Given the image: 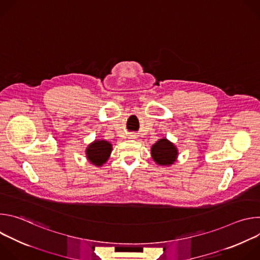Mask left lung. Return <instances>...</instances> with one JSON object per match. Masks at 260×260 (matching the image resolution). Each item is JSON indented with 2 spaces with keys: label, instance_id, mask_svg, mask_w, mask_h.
I'll return each instance as SVG.
<instances>
[{
  "label": "left lung",
  "instance_id": "8db88e82",
  "mask_svg": "<svg viewBox=\"0 0 260 260\" xmlns=\"http://www.w3.org/2000/svg\"><path fill=\"white\" fill-rule=\"evenodd\" d=\"M176 147L167 139H160L151 148V154L154 161L160 166H170L176 161Z\"/></svg>",
  "mask_w": 260,
  "mask_h": 260
}]
</instances>
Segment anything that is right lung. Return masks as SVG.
<instances>
[{"label": "right lung", "instance_id": "obj_1", "mask_svg": "<svg viewBox=\"0 0 260 260\" xmlns=\"http://www.w3.org/2000/svg\"><path fill=\"white\" fill-rule=\"evenodd\" d=\"M112 150V145L107 141H94L87 147L86 156L95 166H102L107 161Z\"/></svg>", "mask_w": 260, "mask_h": 260}]
</instances>
